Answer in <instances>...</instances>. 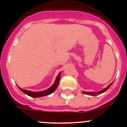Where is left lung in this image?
<instances>
[{
  "label": "left lung",
  "instance_id": "obj_1",
  "mask_svg": "<svg viewBox=\"0 0 127 127\" xmlns=\"http://www.w3.org/2000/svg\"><path fill=\"white\" fill-rule=\"evenodd\" d=\"M112 84H113V83L110 84V85H109L108 86H107L106 88H104V89H103L102 90L100 91V92H83V94H86V95H94V96H95V95H99V94H102V93L105 92V91H107V90L109 88L110 86H111Z\"/></svg>",
  "mask_w": 127,
  "mask_h": 127
}]
</instances>
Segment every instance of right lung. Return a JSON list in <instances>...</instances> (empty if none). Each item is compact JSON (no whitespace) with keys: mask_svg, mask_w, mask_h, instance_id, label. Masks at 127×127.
<instances>
[{"mask_svg":"<svg viewBox=\"0 0 127 127\" xmlns=\"http://www.w3.org/2000/svg\"><path fill=\"white\" fill-rule=\"evenodd\" d=\"M60 75H61V72H60V73L58 74V76H57V78H56L55 79V81L53 85L50 88L46 90L41 91V92H31V91L22 89V88H20L19 86L18 87L22 92H23L25 94H26V95H29V96H30V97H33V98L46 96V95H50L51 94H52V93L53 92H55V90L57 89V88L58 87V85H59V83H60Z\"/></svg>","mask_w":127,"mask_h":127,"instance_id":"obj_1","label":"right lung"}]
</instances>
